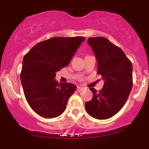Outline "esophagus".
Masks as SVG:
<instances>
[{"label": "esophagus", "mask_w": 149, "mask_h": 149, "mask_svg": "<svg viewBox=\"0 0 149 149\" xmlns=\"http://www.w3.org/2000/svg\"><path fill=\"white\" fill-rule=\"evenodd\" d=\"M83 89H84V88L83 87H81V86H77V91L79 92H81V91H83Z\"/></svg>", "instance_id": "obj_1"}]
</instances>
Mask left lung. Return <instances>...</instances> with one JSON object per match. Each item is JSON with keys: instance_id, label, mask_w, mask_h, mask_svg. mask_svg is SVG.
Masks as SVG:
<instances>
[{"instance_id": "1", "label": "left lung", "mask_w": 149, "mask_h": 149, "mask_svg": "<svg viewBox=\"0 0 149 149\" xmlns=\"http://www.w3.org/2000/svg\"><path fill=\"white\" fill-rule=\"evenodd\" d=\"M88 44L95 54L97 74L104 86L97 92L90 88L93 98L85 103L90 116L106 119L115 116L124 105L132 88V65L120 48L104 37L89 38Z\"/></svg>"}]
</instances>
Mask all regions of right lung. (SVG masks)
Instances as JSON below:
<instances>
[{
    "label": "right lung",
    "instance_id": "add662e5",
    "mask_svg": "<svg viewBox=\"0 0 149 149\" xmlns=\"http://www.w3.org/2000/svg\"><path fill=\"white\" fill-rule=\"evenodd\" d=\"M84 37H54L38 43L24 56L21 81L30 107L46 118L61 115L76 91L72 83L56 80V73L68 66Z\"/></svg>",
    "mask_w": 149,
    "mask_h": 149
}]
</instances>
